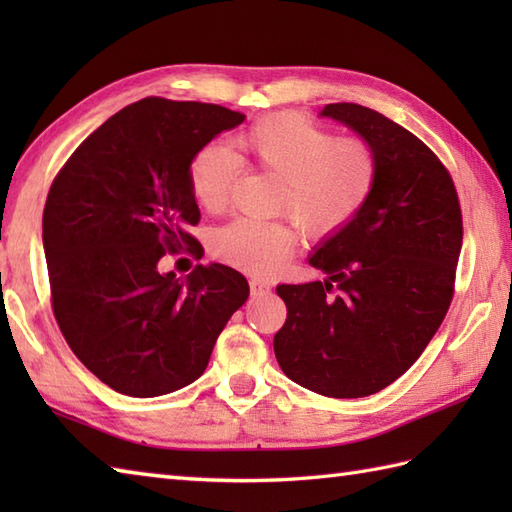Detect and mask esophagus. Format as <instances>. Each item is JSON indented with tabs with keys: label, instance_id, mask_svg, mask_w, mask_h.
Segmentation results:
<instances>
[{
	"label": "esophagus",
	"instance_id": "34e87169",
	"mask_svg": "<svg viewBox=\"0 0 512 512\" xmlns=\"http://www.w3.org/2000/svg\"><path fill=\"white\" fill-rule=\"evenodd\" d=\"M270 292V286L264 279H250V297H264Z\"/></svg>",
	"mask_w": 512,
	"mask_h": 512
}]
</instances>
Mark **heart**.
Masks as SVG:
<instances>
[{
	"label": "heart",
	"mask_w": 512,
	"mask_h": 512,
	"mask_svg": "<svg viewBox=\"0 0 512 512\" xmlns=\"http://www.w3.org/2000/svg\"><path fill=\"white\" fill-rule=\"evenodd\" d=\"M248 165L279 180L273 211L295 220L312 239H330L363 213L380 173L376 147L363 136H336L308 116L281 112L259 118L235 138ZM239 160L222 143L204 145L189 162V184L206 211H222L231 198ZM288 220H235L217 228V259L248 273L270 275L297 248Z\"/></svg>",
	"instance_id": "b5f03b06"
}]
</instances>
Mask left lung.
Listing matches in <instances>:
<instances>
[{"label": "left lung", "mask_w": 512, "mask_h": 512, "mask_svg": "<svg viewBox=\"0 0 512 512\" xmlns=\"http://www.w3.org/2000/svg\"><path fill=\"white\" fill-rule=\"evenodd\" d=\"M321 114L376 147L378 184L363 213L310 257L330 279L277 286L288 317L275 356L314 394L363 398L405 374L447 317L462 209L449 169L405 127L356 103Z\"/></svg>", "instance_id": "obj_1"}]
</instances>
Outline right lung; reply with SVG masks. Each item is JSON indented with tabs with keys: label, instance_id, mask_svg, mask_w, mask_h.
I'll return each mask as SVG.
<instances>
[{
	"label": "right lung",
	"instance_id": "right-lung-1",
	"mask_svg": "<svg viewBox=\"0 0 512 512\" xmlns=\"http://www.w3.org/2000/svg\"><path fill=\"white\" fill-rule=\"evenodd\" d=\"M244 123L222 105L149 96L74 149L48 191L43 248L63 339L118 394H171L204 374L217 336L248 299L222 264L162 275L167 253L200 257L189 162Z\"/></svg>",
	"mask_w": 512,
	"mask_h": 512
}]
</instances>
